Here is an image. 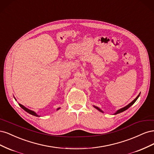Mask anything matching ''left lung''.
Returning <instances> with one entry per match:
<instances>
[{
	"label": "left lung",
	"instance_id": "obj_1",
	"mask_svg": "<svg viewBox=\"0 0 154 154\" xmlns=\"http://www.w3.org/2000/svg\"><path fill=\"white\" fill-rule=\"evenodd\" d=\"M139 94L136 97V99H135V100H134L132 102H131V103H129L128 105H127V106H125V107H123V108H122V109H119V110H118L117 112H116L115 113V114H119V113H121V112H123V111H125V110H127V109H128V108H129V107H130V106H131L134 103H135V102H136V101L137 100V98H138V97H139ZM94 107H95V108L96 109H97V110H98L99 111H100V112H103V111H102L101 109H100L99 108H98V107H97V106H94Z\"/></svg>",
	"mask_w": 154,
	"mask_h": 154
}]
</instances>
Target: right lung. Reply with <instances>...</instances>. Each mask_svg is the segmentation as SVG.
Masks as SVG:
<instances>
[{
    "mask_svg": "<svg viewBox=\"0 0 154 154\" xmlns=\"http://www.w3.org/2000/svg\"><path fill=\"white\" fill-rule=\"evenodd\" d=\"M18 105H19V106L21 107L22 109H24L25 111H26L27 112H28L29 114H31V115H33V116H38V115H37L34 111H32V110H29V109H27V108H26V107L24 106H23L22 105H21V104H20V103H18ZM60 108H58L57 110H58Z\"/></svg>",
    "mask_w": 154,
    "mask_h": 154,
    "instance_id": "add662e5",
    "label": "right lung"
}]
</instances>
